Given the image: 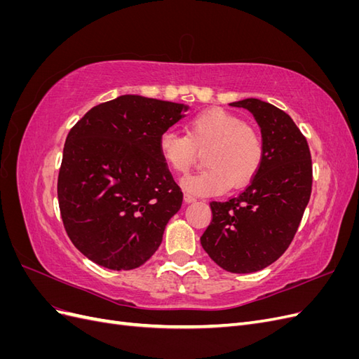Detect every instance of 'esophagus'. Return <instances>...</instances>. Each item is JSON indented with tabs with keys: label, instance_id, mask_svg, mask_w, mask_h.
Returning a JSON list of instances; mask_svg holds the SVG:
<instances>
[{
	"label": "esophagus",
	"instance_id": "1",
	"mask_svg": "<svg viewBox=\"0 0 359 359\" xmlns=\"http://www.w3.org/2000/svg\"><path fill=\"white\" fill-rule=\"evenodd\" d=\"M184 201H186L187 203H190V202H196L198 198L193 196V194H190V193H186V194H184Z\"/></svg>",
	"mask_w": 359,
	"mask_h": 359
}]
</instances>
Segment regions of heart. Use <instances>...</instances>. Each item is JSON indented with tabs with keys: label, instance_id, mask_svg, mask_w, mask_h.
Masks as SVG:
<instances>
[{
	"label": "heart",
	"instance_id": "b5f03b06",
	"mask_svg": "<svg viewBox=\"0 0 359 359\" xmlns=\"http://www.w3.org/2000/svg\"><path fill=\"white\" fill-rule=\"evenodd\" d=\"M160 154L178 173H186L203 156L205 170L182 180L194 194H220L229 187H244L255 178L264 161L262 137L240 116L223 109H210L193 116L186 135L165 132L158 139Z\"/></svg>",
	"mask_w": 359,
	"mask_h": 359
}]
</instances>
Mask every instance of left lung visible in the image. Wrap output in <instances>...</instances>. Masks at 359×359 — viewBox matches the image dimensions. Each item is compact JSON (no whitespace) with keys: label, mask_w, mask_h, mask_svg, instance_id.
<instances>
[{"label":"left lung","mask_w":359,"mask_h":359,"mask_svg":"<svg viewBox=\"0 0 359 359\" xmlns=\"http://www.w3.org/2000/svg\"><path fill=\"white\" fill-rule=\"evenodd\" d=\"M231 106L253 114L264 161L244 191L210 203L212 220L201 244L223 269L247 274L276 262L290 245L310 201L313 168L307 139L286 112L257 99Z\"/></svg>","instance_id":"1"}]
</instances>
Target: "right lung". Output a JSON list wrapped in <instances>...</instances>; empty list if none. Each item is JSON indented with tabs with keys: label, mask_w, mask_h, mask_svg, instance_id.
Instances as JSON below:
<instances>
[{
	"label": "right lung",
	"mask_w": 359,
	"mask_h": 359,
	"mask_svg": "<svg viewBox=\"0 0 359 359\" xmlns=\"http://www.w3.org/2000/svg\"><path fill=\"white\" fill-rule=\"evenodd\" d=\"M187 106L121 95L94 106L67 135L58 173L64 229L79 252L114 271L144 265L182 203L158 149Z\"/></svg>",
	"instance_id": "obj_1"
}]
</instances>
